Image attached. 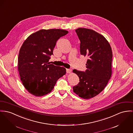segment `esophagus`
<instances>
[{"mask_svg": "<svg viewBox=\"0 0 133 133\" xmlns=\"http://www.w3.org/2000/svg\"><path fill=\"white\" fill-rule=\"evenodd\" d=\"M71 69H66V72L67 73H70L71 72Z\"/></svg>", "mask_w": 133, "mask_h": 133, "instance_id": "1", "label": "esophagus"}]
</instances>
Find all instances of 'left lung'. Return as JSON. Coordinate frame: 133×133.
<instances>
[{"label": "left lung", "mask_w": 133, "mask_h": 133, "mask_svg": "<svg viewBox=\"0 0 133 133\" xmlns=\"http://www.w3.org/2000/svg\"><path fill=\"white\" fill-rule=\"evenodd\" d=\"M81 41V54L88 59L85 72L74 69L79 78L73 91L84 99L93 98L102 91L112 74V51L107 39L92 29L79 28L75 30Z\"/></svg>", "instance_id": "left-lung-1"}]
</instances>
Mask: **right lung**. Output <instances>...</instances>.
Wrapping results in <instances>:
<instances>
[{"label": "right lung", "instance_id": "obj_1", "mask_svg": "<svg viewBox=\"0 0 133 133\" xmlns=\"http://www.w3.org/2000/svg\"><path fill=\"white\" fill-rule=\"evenodd\" d=\"M68 33L63 29H41L23 42L18 56V71L24 87L32 95L41 97L50 93L66 74L64 67L49 61L57 41Z\"/></svg>", "mask_w": 133, "mask_h": 133}]
</instances>
